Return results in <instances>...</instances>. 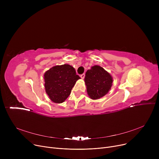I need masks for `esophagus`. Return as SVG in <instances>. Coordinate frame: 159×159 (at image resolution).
I'll return each mask as SVG.
<instances>
[{
    "label": "esophagus",
    "instance_id": "34e87169",
    "mask_svg": "<svg viewBox=\"0 0 159 159\" xmlns=\"http://www.w3.org/2000/svg\"><path fill=\"white\" fill-rule=\"evenodd\" d=\"M80 77H81V79H84V77H85V74L84 73H83V74H82V75H80Z\"/></svg>",
    "mask_w": 159,
    "mask_h": 159
}]
</instances>
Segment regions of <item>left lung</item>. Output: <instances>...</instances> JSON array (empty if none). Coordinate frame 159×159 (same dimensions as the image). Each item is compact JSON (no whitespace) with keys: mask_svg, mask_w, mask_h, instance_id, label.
<instances>
[{"mask_svg":"<svg viewBox=\"0 0 159 159\" xmlns=\"http://www.w3.org/2000/svg\"><path fill=\"white\" fill-rule=\"evenodd\" d=\"M84 82L89 98L97 100L109 92L112 86L113 77L101 66L95 65L86 71Z\"/></svg>","mask_w":159,"mask_h":159,"instance_id":"8db88e82","label":"left lung"}]
</instances>
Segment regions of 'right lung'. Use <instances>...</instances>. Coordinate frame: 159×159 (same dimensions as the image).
I'll return each instance as SVG.
<instances>
[{"instance_id":"obj_1","label":"right lung","mask_w":159,"mask_h":159,"mask_svg":"<svg viewBox=\"0 0 159 159\" xmlns=\"http://www.w3.org/2000/svg\"><path fill=\"white\" fill-rule=\"evenodd\" d=\"M44 87L49 98L54 103L64 102L69 97L76 82L80 79L73 66L69 64L57 65L44 75Z\"/></svg>"}]
</instances>
